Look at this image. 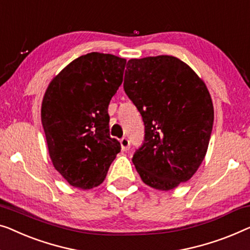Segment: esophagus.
<instances>
[{
  "mask_svg": "<svg viewBox=\"0 0 250 250\" xmlns=\"http://www.w3.org/2000/svg\"><path fill=\"white\" fill-rule=\"evenodd\" d=\"M121 146L123 151H127L129 149V140L127 137H123L121 140Z\"/></svg>",
  "mask_w": 250,
  "mask_h": 250,
  "instance_id": "esophagus-1",
  "label": "esophagus"
}]
</instances>
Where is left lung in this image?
Returning <instances> with one entry per match:
<instances>
[{
    "instance_id": "obj_1",
    "label": "left lung",
    "mask_w": 250,
    "mask_h": 250,
    "mask_svg": "<svg viewBox=\"0 0 250 250\" xmlns=\"http://www.w3.org/2000/svg\"><path fill=\"white\" fill-rule=\"evenodd\" d=\"M124 90L144 123L132 158L143 183L170 190L189 180L204 160L214 119L205 83L183 61L159 55L129 60Z\"/></svg>"
}]
</instances>
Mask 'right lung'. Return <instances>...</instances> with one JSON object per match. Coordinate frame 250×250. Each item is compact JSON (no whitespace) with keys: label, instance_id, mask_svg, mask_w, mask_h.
Masks as SVG:
<instances>
[{"label":"right lung","instance_id":"obj_1","mask_svg":"<svg viewBox=\"0 0 250 250\" xmlns=\"http://www.w3.org/2000/svg\"><path fill=\"white\" fill-rule=\"evenodd\" d=\"M126 60L82 55L47 88L42 124L54 167L70 185L90 189L106 178L121 143L109 135L108 106L123 82Z\"/></svg>","mask_w":250,"mask_h":250}]
</instances>
